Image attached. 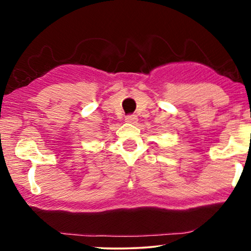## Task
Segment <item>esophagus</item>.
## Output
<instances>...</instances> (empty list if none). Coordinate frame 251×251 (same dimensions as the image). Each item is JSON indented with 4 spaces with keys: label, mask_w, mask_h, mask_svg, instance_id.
Here are the masks:
<instances>
[{
    "label": "esophagus",
    "mask_w": 251,
    "mask_h": 251,
    "mask_svg": "<svg viewBox=\"0 0 251 251\" xmlns=\"http://www.w3.org/2000/svg\"><path fill=\"white\" fill-rule=\"evenodd\" d=\"M126 121L129 123H136L137 121H138V118H137V115H135V114H129V115H126Z\"/></svg>",
    "instance_id": "34e87169"
}]
</instances>
